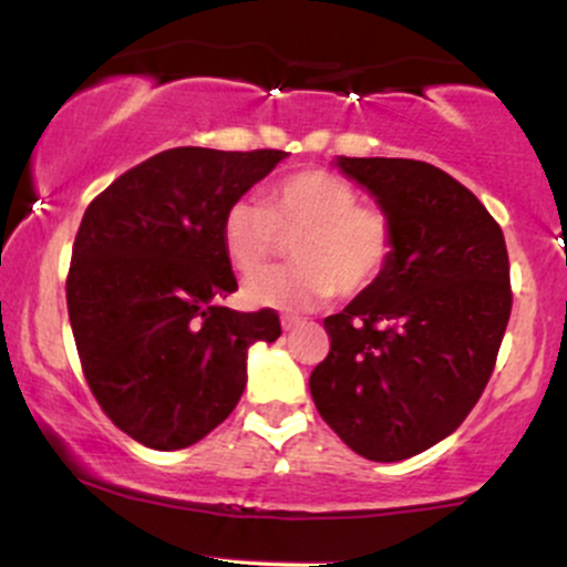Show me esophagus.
Listing matches in <instances>:
<instances>
[{
	"label": "esophagus",
	"instance_id": "obj_1",
	"mask_svg": "<svg viewBox=\"0 0 567 567\" xmlns=\"http://www.w3.org/2000/svg\"><path fill=\"white\" fill-rule=\"evenodd\" d=\"M279 322H282V328H285V331H293V328L303 326V320H301V317H296V315H282V320H279Z\"/></svg>",
	"mask_w": 567,
	"mask_h": 567
}]
</instances>
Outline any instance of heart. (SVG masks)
Returning a JSON list of instances; mask_svg holds the SVG:
<instances>
[{
	"instance_id": "obj_1",
	"label": "heart",
	"mask_w": 567,
	"mask_h": 567,
	"mask_svg": "<svg viewBox=\"0 0 567 567\" xmlns=\"http://www.w3.org/2000/svg\"><path fill=\"white\" fill-rule=\"evenodd\" d=\"M295 241L297 264L250 279L255 307L309 309L331 296H360L388 271L395 252L393 215L363 204L352 183L328 169H303L279 179L269 207L239 198L223 217V247L234 269L257 274Z\"/></svg>"
}]
</instances>
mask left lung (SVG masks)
<instances>
[{"label":"left lung","instance_id":"8db88e82","mask_svg":"<svg viewBox=\"0 0 567 567\" xmlns=\"http://www.w3.org/2000/svg\"><path fill=\"white\" fill-rule=\"evenodd\" d=\"M395 223L388 271L326 317L315 406L358 455L395 463L455 433L493 377L512 315L508 252L484 204L439 166L339 158Z\"/></svg>","mask_w":567,"mask_h":567}]
</instances>
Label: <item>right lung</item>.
<instances>
[{
	"mask_svg": "<svg viewBox=\"0 0 567 567\" xmlns=\"http://www.w3.org/2000/svg\"><path fill=\"white\" fill-rule=\"evenodd\" d=\"M288 153L172 147L142 161L85 209L66 309L102 412L151 450L202 441L234 412L247 350L277 341L274 309L236 312L223 217Z\"/></svg>",
	"mask_w": 567,
	"mask_h": 567,
	"instance_id": "right-lung-1",
	"label": "right lung"
}]
</instances>
